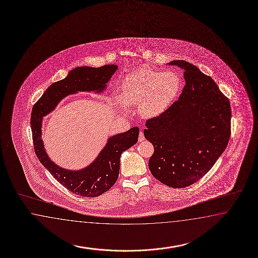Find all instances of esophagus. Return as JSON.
<instances>
[{"instance_id": "obj_1", "label": "esophagus", "mask_w": 258, "mask_h": 258, "mask_svg": "<svg viewBox=\"0 0 258 258\" xmlns=\"http://www.w3.org/2000/svg\"><path fill=\"white\" fill-rule=\"evenodd\" d=\"M144 141V135H143V132H140V134H139V142L141 143V142H143Z\"/></svg>"}]
</instances>
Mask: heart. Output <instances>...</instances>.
Wrapping results in <instances>:
<instances>
[{
    "label": "heart",
    "instance_id": "heart-1",
    "mask_svg": "<svg viewBox=\"0 0 258 258\" xmlns=\"http://www.w3.org/2000/svg\"><path fill=\"white\" fill-rule=\"evenodd\" d=\"M181 90L182 81L176 72H159L143 67L126 77L121 95L115 96V103L123 112L128 106L138 105L143 118H155L171 105Z\"/></svg>",
    "mask_w": 258,
    "mask_h": 258
}]
</instances>
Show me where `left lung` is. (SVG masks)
Masks as SVG:
<instances>
[{
    "mask_svg": "<svg viewBox=\"0 0 258 258\" xmlns=\"http://www.w3.org/2000/svg\"><path fill=\"white\" fill-rule=\"evenodd\" d=\"M168 64L183 69L185 86L177 102L147 120L143 133L155 147L150 171L162 183L180 189L203 178L222 155L231 111L211 77L184 60Z\"/></svg>",
    "mask_w": 258,
    "mask_h": 258,
    "instance_id": "1",
    "label": "left lung"
}]
</instances>
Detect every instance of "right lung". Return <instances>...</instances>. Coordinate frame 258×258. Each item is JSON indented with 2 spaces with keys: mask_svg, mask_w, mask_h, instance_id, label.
Returning a JSON list of instances; mask_svg holds the SVG:
<instances>
[{
  "mask_svg": "<svg viewBox=\"0 0 258 258\" xmlns=\"http://www.w3.org/2000/svg\"><path fill=\"white\" fill-rule=\"evenodd\" d=\"M117 69L116 64H105L101 68L85 66L72 69L63 80L52 83L32 108L30 124L37 157L58 182L83 197H97L115 183L119 175L121 155L138 143L139 127L133 126L127 132L110 136L90 165L79 170H71L58 166L46 153L41 139L42 118L69 95L78 92L103 93Z\"/></svg>",
  "mask_w": 258,
  "mask_h": 258,
  "instance_id": "1",
  "label": "right lung"
}]
</instances>
